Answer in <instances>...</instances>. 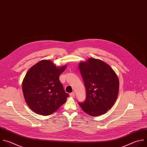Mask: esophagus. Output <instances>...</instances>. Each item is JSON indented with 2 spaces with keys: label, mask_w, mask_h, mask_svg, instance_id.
I'll use <instances>...</instances> for the list:
<instances>
[{
  "label": "esophagus",
  "mask_w": 147,
  "mask_h": 147,
  "mask_svg": "<svg viewBox=\"0 0 147 147\" xmlns=\"http://www.w3.org/2000/svg\"><path fill=\"white\" fill-rule=\"evenodd\" d=\"M69 96H70L71 97H75V93H74V92H72V93H70V94H69Z\"/></svg>",
  "instance_id": "obj_1"
}]
</instances>
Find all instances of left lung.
<instances>
[{
	"mask_svg": "<svg viewBox=\"0 0 147 147\" xmlns=\"http://www.w3.org/2000/svg\"><path fill=\"white\" fill-rule=\"evenodd\" d=\"M79 69L86 87V100L78 102L82 110L92 116L105 113L118 97V76L107 63L91 58L80 62Z\"/></svg>",
	"mask_w": 147,
	"mask_h": 147,
	"instance_id": "obj_1",
	"label": "left lung"
}]
</instances>
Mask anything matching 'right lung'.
Masks as SVG:
<instances>
[{
    "label": "right lung",
    "mask_w": 147,
    "mask_h": 147,
    "mask_svg": "<svg viewBox=\"0 0 147 147\" xmlns=\"http://www.w3.org/2000/svg\"><path fill=\"white\" fill-rule=\"evenodd\" d=\"M66 67H57L50 60H42L27 72L22 92L27 105L34 112L47 116L66 102L69 94L59 80Z\"/></svg>",
    "instance_id": "obj_1"
}]
</instances>
